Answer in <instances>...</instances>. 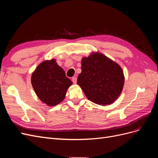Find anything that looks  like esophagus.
<instances>
[{
    "instance_id": "esophagus-1",
    "label": "esophagus",
    "mask_w": 158,
    "mask_h": 158,
    "mask_svg": "<svg viewBox=\"0 0 158 158\" xmlns=\"http://www.w3.org/2000/svg\"><path fill=\"white\" fill-rule=\"evenodd\" d=\"M72 81H73V82L74 84H76V82H77V78L73 77V78H72Z\"/></svg>"
}]
</instances>
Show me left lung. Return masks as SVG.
Returning <instances> with one entry per match:
<instances>
[{
	"mask_svg": "<svg viewBox=\"0 0 158 158\" xmlns=\"http://www.w3.org/2000/svg\"><path fill=\"white\" fill-rule=\"evenodd\" d=\"M81 69L77 84L91 102L106 106L113 103L120 95L125 76L115 62L99 52H93L82 58Z\"/></svg>",
	"mask_w": 158,
	"mask_h": 158,
	"instance_id": "left-lung-1",
	"label": "left lung"
}]
</instances>
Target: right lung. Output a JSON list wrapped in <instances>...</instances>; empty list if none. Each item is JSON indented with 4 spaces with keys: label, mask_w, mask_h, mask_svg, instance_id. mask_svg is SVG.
Wrapping results in <instances>:
<instances>
[{
    "label": "right lung",
    "mask_w": 158,
    "mask_h": 158,
    "mask_svg": "<svg viewBox=\"0 0 158 158\" xmlns=\"http://www.w3.org/2000/svg\"><path fill=\"white\" fill-rule=\"evenodd\" d=\"M31 81L37 97L51 107L63 101L66 91L73 84L54 59L38 65L32 73Z\"/></svg>",
    "instance_id": "right-lung-1"
}]
</instances>
